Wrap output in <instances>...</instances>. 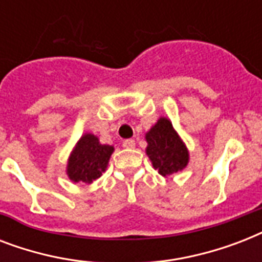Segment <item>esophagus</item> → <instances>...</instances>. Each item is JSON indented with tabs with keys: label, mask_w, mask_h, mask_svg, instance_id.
<instances>
[{
	"label": "esophagus",
	"mask_w": 262,
	"mask_h": 262,
	"mask_svg": "<svg viewBox=\"0 0 262 262\" xmlns=\"http://www.w3.org/2000/svg\"><path fill=\"white\" fill-rule=\"evenodd\" d=\"M122 145H123V148H135L136 143H135V140L127 139V140H125V141H123Z\"/></svg>",
	"instance_id": "34e87169"
}]
</instances>
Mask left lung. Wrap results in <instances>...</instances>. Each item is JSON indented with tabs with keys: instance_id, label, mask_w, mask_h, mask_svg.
<instances>
[{
	"instance_id": "1",
	"label": "left lung",
	"mask_w": 262,
	"mask_h": 262,
	"mask_svg": "<svg viewBox=\"0 0 262 262\" xmlns=\"http://www.w3.org/2000/svg\"><path fill=\"white\" fill-rule=\"evenodd\" d=\"M145 139L147 155L160 175L170 177L186 167L189 162L187 149L167 118H160Z\"/></svg>"
}]
</instances>
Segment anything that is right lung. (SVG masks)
Here are the masks:
<instances>
[{"label": "right lung", "instance_id": "add662e5", "mask_svg": "<svg viewBox=\"0 0 262 262\" xmlns=\"http://www.w3.org/2000/svg\"><path fill=\"white\" fill-rule=\"evenodd\" d=\"M114 148L99 143L96 136L84 135L68 162V175L73 182L91 183L106 170Z\"/></svg>", "mask_w": 262, "mask_h": 262}]
</instances>
